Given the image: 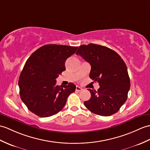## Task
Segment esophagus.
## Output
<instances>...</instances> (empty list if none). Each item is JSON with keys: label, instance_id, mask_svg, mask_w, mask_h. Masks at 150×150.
I'll return each mask as SVG.
<instances>
[{"label": "esophagus", "instance_id": "esophagus-1", "mask_svg": "<svg viewBox=\"0 0 150 150\" xmlns=\"http://www.w3.org/2000/svg\"><path fill=\"white\" fill-rule=\"evenodd\" d=\"M82 91V88H81V87H79V86L76 87V91L79 92V91Z\"/></svg>", "mask_w": 150, "mask_h": 150}]
</instances>
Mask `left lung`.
Here are the masks:
<instances>
[{
  "mask_svg": "<svg viewBox=\"0 0 150 150\" xmlns=\"http://www.w3.org/2000/svg\"><path fill=\"white\" fill-rule=\"evenodd\" d=\"M91 64L89 77L98 82V91L88 89L91 98L84 105L94 114L111 116L120 110L128 96L130 81L127 66L119 54L105 46L90 43L76 52Z\"/></svg>",
  "mask_w": 150,
  "mask_h": 150,
  "instance_id": "left-lung-1",
  "label": "left lung"
}]
</instances>
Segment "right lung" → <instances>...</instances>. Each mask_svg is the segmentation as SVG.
I'll use <instances>...</instances> for the list:
<instances>
[{
  "mask_svg": "<svg viewBox=\"0 0 150 150\" xmlns=\"http://www.w3.org/2000/svg\"><path fill=\"white\" fill-rule=\"evenodd\" d=\"M77 47L46 45L28 58L21 72L20 95L30 112L41 117L58 113L67 103L76 86H57L56 79L64 71L67 59L75 54Z\"/></svg>",
  "mask_w": 150,
  "mask_h": 150,
  "instance_id": "add662e5",
  "label": "right lung"
}]
</instances>
